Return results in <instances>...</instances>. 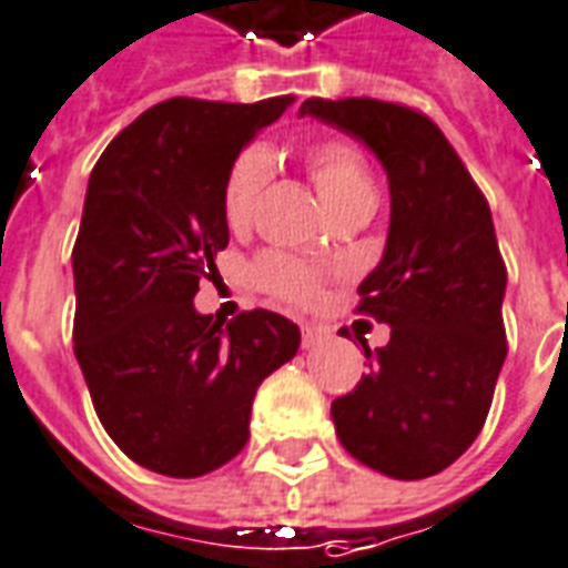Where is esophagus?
Returning a JSON list of instances; mask_svg holds the SVG:
<instances>
[{
    "label": "esophagus",
    "instance_id": "1",
    "mask_svg": "<svg viewBox=\"0 0 568 568\" xmlns=\"http://www.w3.org/2000/svg\"><path fill=\"white\" fill-rule=\"evenodd\" d=\"M323 338H326V332L323 329H314V326H305V329H302V347L305 349H314L317 344H323Z\"/></svg>",
    "mask_w": 568,
    "mask_h": 568
}]
</instances>
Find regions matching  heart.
Masks as SVG:
<instances>
[{"label": "heart", "instance_id": "heart-1", "mask_svg": "<svg viewBox=\"0 0 568 568\" xmlns=\"http://www.w3.org/2000/svg\"><path fill=\"white\" fill-rule=\"evenodd\" d=\"M305 168L332 215L362 206L374 209L377 203V185L371 176L368 161L349 140L329 138L314 143L305 152ZM268 179H272V158L266 149L251 146L239 152L236 161L230 164L227 179H224V191H221V212L230 227L242 230L254 221L260 194L268 185ZM254 278L272 296L300 302V305L314 302L320 293L317 272L287 254H263L254 263Z\"/></svg>", "mask_w": 568, "mask_h": 568}]
</instances>
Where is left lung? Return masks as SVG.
Returning a JSON list of instances; mask_svg holds the SVG:
<instances>
[{"label":"left lung","mask_w":568,"mask_h":568,"mask_svg":"<svg viewBox=\"0 0 568 568\" xmlns=\"http://www.w3.org/2000/svg\"><path fill=\"white\" fill-rule=\"evenodd\" d=\"M377 155L389 236L359 284V314L392 329L356 389L332 400L341 446L392 479H425L479 437L506 359L503 266L488 200L425 113L374 98H308L300 110Z\"/></svg>","instance_id":"1"}]
</instances>
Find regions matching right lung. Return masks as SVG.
Instances as JSON below:
<instances>
[{"instance_id":"1","label":"right lung","mask_w":568,"mask_h":568,"mask_svg":"<svg viewBox=\"0 0 568 568\" xmlns=\"http://www.w3.org/2000/svg\"><path fill=\"white\" fill-rule=\"evenodd\" d=\"M296 98H170L113 138L89 176L74 254V356L104 430L173 479L219 470L248 443L251 404L300 349L275 311L230 323L194 308L230 230V164Z\"/></svg>"}]
</instances>
